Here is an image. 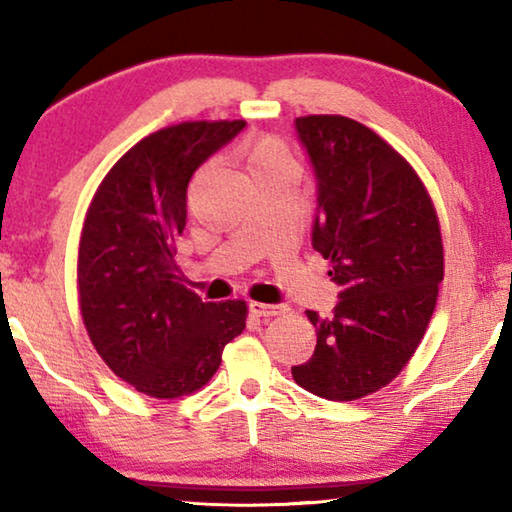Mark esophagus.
<instances>
[{
    "label": "esophagus",
    "instance_id": "1",
    "mask_svg": "<svg viewBox=\"0 0 512 512\" xmlns=\"http://www.w3.org/2000/svg\"><path fill=\"white\" fill-rule=\"evenodd\" d=\"M248 309H250V314L257 316V318L282 316V314H287V311H289L284 305H266V302H250Z\"/></svg>",
    "mask_w": 512,
    "mask_h": 512
}]
</instances>
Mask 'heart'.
<instances>
[{"instance_id": "b5f03b06", "label": "heart", "mask_w": 512, "mask_h": 512, "mask_svg": "<svg viewBox=\"0 0 512 512\" xmlns=\"http://www.w3.org/2000/svg\"><path fill=\"white\" fill-rule=\"evenodd\" d=\"M248 167L253 178L264 176V173H273V171H282V169H296L298 164L293 160V155L289 153L287 146H284L280 140L275 137H259V140L253 142L248 153Z\"/></svg>"}]
</instances>
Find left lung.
I'll return each instance as SVG.
<instances>
[{
  "mask_svg": "<svg viewBox=\"0 0 512 512\" xmlns=\"http://www.w3.org/2000/svg\"><path fill=\"white\" fill-rule=\"evenodd\" d=\"M316 176L311 246L341 287L329 318L307 311L318 341L291 368L296 384L334 402L379 391L413 357L443 282V239L413 167L377 133L341 115L296 119Z\"/></svg>",
  "mask_w": 512,
  "mask_h": 512,
  "instance_id": "left-lung-1",
  "label": "left lung"
}]
</instances>
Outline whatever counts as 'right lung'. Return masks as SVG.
<instances>
[{"label": "right lung", "instance_id": "add662e5", "mask_svg": "<svg viewBox=\"0 0 512 512\" xmlns=\"http://www.w3.org/2000/svg\"><path fill=\"white\" fill-rule=\"evenodd\" d=\"M246 121H185L137 142L103 178L79 246L92 345L117 377L160 400L203 388L246 327V302H203L180 284L178 237L194 171Z\"/></svg>", "mask_w": 512, "mask_h": 512}]
</instances>
